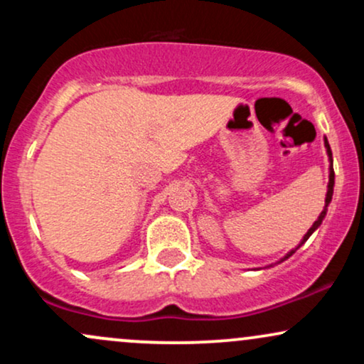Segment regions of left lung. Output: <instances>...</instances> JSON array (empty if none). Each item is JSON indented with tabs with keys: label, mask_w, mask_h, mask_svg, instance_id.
Returning <instances> with one entry per match:
<instances>
[{
	"label": "left lung",
	"mask_w": 364,
	"mask_h": 364,
	"mask_svg": "<svg viewBox=\"0 0 364 364\" xmlns=\"http://www.w3.org/2000/svg\"><path fill=\"white\" fill-rule=\"evenodd\" d=\"M323 141H325V149H327V154H328V161H330V169H328V186H327V196H325V207H323V210H321V214L318 215V219L315 220V223H313V225L310 229H308V232L306 235L303 236V240H301V243H299L298 246H296L294 250H291L289 253L286 255V257L284 258H281V260H279V263L281 262H284V260H287V258L291 257L292 253L296 252V250L299 248V246H303L304 243H306V240L308 237H310L313 232L316 231V229L320 228V224H321V220L325 219V215H327V207H328V203L332 202V195H333V178H336V174H333V168H332V150H330V145H328V141H327V139H323Z\"/></svg>",
	"instance_id": "obj_1"
}]
</instances>
